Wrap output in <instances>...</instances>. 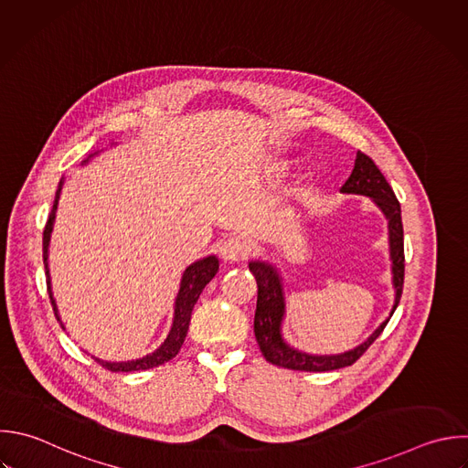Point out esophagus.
Returning <instances> with one entry per match:
<instances>
[{"label":"esophagus","instance_id":"34e87169","mask_svg":"<svg viewBox=\"0 0 468 468\" xmlns=\"http://www.w3.org/2000/svg\"><path fill=\"white\" fill-rule=\"evenodd\" d=\"M221 258L229 261H239L245 260L250 254V241L241 234H232L221 243Z\"/></svg>","mask_w":468,"mask_h":468}]
</instances>
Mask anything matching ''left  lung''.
Listing matches in <instances>:
<instances>
[{
	"mask_svg": "<svg viewBox=\"0 0 468 468\" xmlns=\"http://www.w3.org/2000/svg\"><path fill=\"white\" fill-rule=\"evenodd\" d=\"M346 194H362L373 197V201L380 207L384 216L388 218L389 227V256L393 263V285H395V305L397 309L402 294V283H404V234H402V219H400V205L388 185L386 177L380 174L377 165L362 154L356 152L355 166L347 181L340 188ZM252 274L258 282V302H256V313H254V335L258 340V346L261 349V355L267 362L287 367V369H298V371H329L338 369L355 364L367 347L377 340V336L384 331L386 322L380 324V327L358 347L353 351L342 353V355H331V356H318V355H307L296 349H291L280 335V322L283 316V294H282V283L276 274V271L261 261H252L249 265ZM391 311V314H393Z\"/></svg>",
	"mask_w": 468,
	"mask_h": 468,
	"instance_id": "obj_1",
	"label": "left lung"
}]
</instances>
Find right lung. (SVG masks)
I'll return each mask as SVG.
<instances>
[{
	"label": "right lung",
	"instance_id": "obj_1",
	"mask_svg": "<svg viewBox=\"0 0 468 468\" xmlns=\"http://www.w3.org/2000/svg\"><path fill=\"white\" fill-rule=\"evenodd\" d=\"M60 192V190H58ZM58 197V196H57ZM55 208H57V203L53 207V214L49 216V221L44 229V263H46V276H48V291H49V298H51V303L55 305V300H53V294H51V287H49V271H48V247H49V238H51V230H53V219H55ZM219 271V261L216 256H208L205 260H199L196 263H192L185 274H183V280H181V289H179V294H177V300H176V316H174V325H172V331L168 335V338L165 340V344L152 355L144 356V358H139V360H132V362H104V360H99L95 358L102 367L110 369V371H137V369H150V367H155V366H161L168 360H172L185 338H186V333H188V325H190V316H192V309L194 305L197 303L199 300V294L203 292L205 285L216 276V272ZM55 316L58 318V313H57V307H55Z\"/></svg>",
	"mask_w": 468,
	"mask_h": 468
}]
</instances>
